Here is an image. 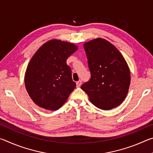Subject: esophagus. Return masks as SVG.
I'll return each mask as SVG.
<instances>
[{
  "label": "esophagus",
  "instance_id": "obj_1",
  "mask_svg": "<svg viewBox=\"0 0 153 153\" xmlns=\"http://www.w3.org/2000/svg\"><path fill=\"white\" fill-rule=\"evenodd\" d=\"M81 85H82V80H79L78 82H76V86L77 88H79V87L81 86Z\"/></svg>",
  "mask_w": 153,
  "mask_h": 153
}]
</instances>
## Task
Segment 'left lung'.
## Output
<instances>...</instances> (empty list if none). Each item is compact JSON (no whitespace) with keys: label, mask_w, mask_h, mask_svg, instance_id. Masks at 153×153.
Instances as JSON below:
<instances>
[{"label":"left lung","mask_w":153,"mask_h":153,"mask_svg":"<svg viewBox=\"0 0 153 153\" xmlns=\"http://www.w3.org/2000/svg\"><path fill=\"white\" fill-rule=\"evenodd\" d=\"M84 47L91 77L81 88L100 109L118 107L125 100L130 84V71L125 59L115 46L102 38L84 43Z\"/></svg>","instance_id":"obj_1"}]
</instances>
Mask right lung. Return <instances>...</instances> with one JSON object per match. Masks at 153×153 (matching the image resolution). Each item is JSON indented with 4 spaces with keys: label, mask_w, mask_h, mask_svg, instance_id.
I'll use <instances>...</instances> for the list:
<instances>
[{
    "label": "right lung",
    "mask_w": 153,
    "mask_h": 153,
    "mask_svg": "<svg viewBox=\"0 0 153 153\" xmlns=\"http://www.w3.org/2000/svg\"><path fill=\"white\" fill-rule=\"evenodd\" d=\"M77 49L74 44L53 39L36 52L24 78L25 88L35 104L55 111L66 102L76 86L66 61Z\"/></svg>",
    "instance_id": "obj_1"
}]
</instances>
